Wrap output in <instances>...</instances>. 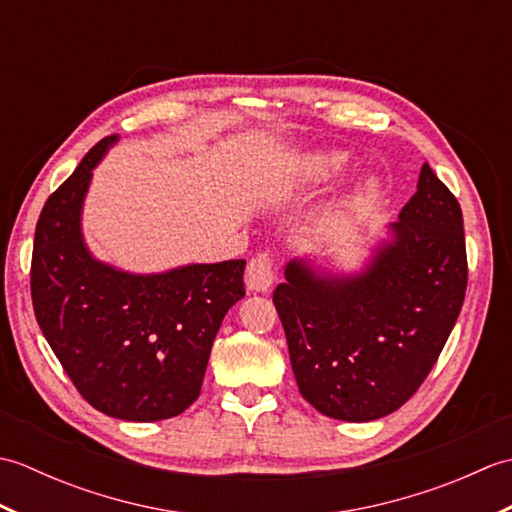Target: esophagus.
I'll use <instances>...</instances> for the list:
<instances>
[{
  "label": "esophagus",
  "instance_id": "1",
  "mask_svg": "<svg viewBox=\"0 0 512 512\" xmlns=\"http://www.w3.org/2000/svg\"><path fill=\"white\" fill-rule=\"evenodd\" d=\"M273 257L270 253H257L253 259L248 262L246 268V286L248 290L255 292H266L273 284Z\"/></svg>",
  "mask_w": 512,
  "mask_h": 512
}]
</instances>
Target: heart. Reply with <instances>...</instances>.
Segmentation results:
<instances>
[{
	"label": "heart",
	"mask_w": 512,
	"mask_h": 512,
	"mask_svg": "<svg viewBox=\"0 0 512 512\" xmlns=\"http://www.w3.org/2000/svg\"><path fill=\"white\" fill-rule=\"evenodd\" d=\"M343 167L345 158L341 154H312L301 162V178L312 184V187H321V184H328L339 178ZM369 191H372V184H363V187L356 191V198H365Z\"/></svg>",
	"instance_id": "b5f03b06"
}]
</instances>
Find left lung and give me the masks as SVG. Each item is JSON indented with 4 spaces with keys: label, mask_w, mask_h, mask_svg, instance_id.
I'll use <instances>...</instances> for the list:
<instances>
[{
    "label": "left lung",
    "mask_w": 512,
    "mask_h": 512,
    "mask_svg": "<svg viewBox=\"0 0 512 512\" xmlns=\"http://www.w3.org/2000/svg\"><path fill=\"white\" fill-rule=\"evenodd\" d=\"M391 233L363 275L323 279L290 262L273 292L301 396L323 416L367 422L405 405L458 321L462 209L427 162Z\"/></svg>",
    "instance_id": "8db88e82"
}]
</instances>
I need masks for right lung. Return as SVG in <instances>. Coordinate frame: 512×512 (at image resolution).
Masks as SVG:
<instances>
[{"mask_svg":"<svg viewBox=\"0 0 512 512\" xmlns=\"http://www.w3.org/2000/svg\"><path fill=\"white\" fill-rule=\"evenodd\" d=\"M107 136L43 204L30 264L39 328L79 394L105 416L156 422L200 396L224 314L246 295L244 259L127 275L90 257L81 204Z\"/></svg>","mask_w":512,"mask_h":512,"instance_id":"right-lung-1","label":"right lung"}]
</instances>
